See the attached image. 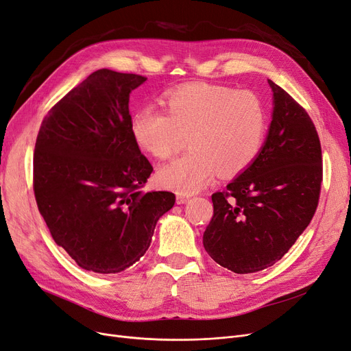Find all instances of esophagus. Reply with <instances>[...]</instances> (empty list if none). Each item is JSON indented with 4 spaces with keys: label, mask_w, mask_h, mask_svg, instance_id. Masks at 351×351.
I'll use <instances>...</instances> for the list:
<instances>
[{
    "label": "esophagus",
    "mask_w": 351,
    "mask_h": 351,
    "mask_svg": "<svg viewBox=\"0 0 351 351\" xmlns=\"http://www.w3.org/2000/svg\"><path fill=\"white\" fill-rule=\"evenodd\" d=\"M177 204H184V203H187L189 200H190V197L189 195H186V194H177Z\"/></svg>",
    "instance_id": "obj_1"
}]
</instances>
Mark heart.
Masks as SVG:
<instances>
[{
	"label": "heart",
	"instance_id": "b5f03b06",
	"mask_svg": "<svg viewBox=\"0 0 351 351\" xmlns=\"http://www.w3.org/2000/svg\"><path fill=\"white\" fill-rule=\"evenodd\" d=\"M164 106L145 105L131 118L135 144L156 158L191 149L160 168L165 189L193 194L204 189L217 171L232 177L255 162L265 144L268 114L261 97L206 82H191L164 95Z\"/></svg>",
	"mask_w": 351,
	"mask_h": 351
}]
</instances>
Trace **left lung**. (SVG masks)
I'll list each match as a JSON object with an SVG mask.
<instances>
[{
	"label": "left lung",
	"mask_w": 351,
	"mask_h": 351,
	"mask_svg": "<svg viewBox=\"0 0 351 351\" xmlns=\"http://www.w3.org/2000/svg\"><path fill=\"white\" fill-rule=\"evenodd\" d=\"M274 114L262 151L224 191L212 195L207 254L234 274L281 259L310 224L322 181L321 144L306 110L272 80Z\"/></svg>",
	"instance_id": "8db88e82"
}]
</instances>
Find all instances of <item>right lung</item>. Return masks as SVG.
<instances>
[{
  "mask_svg": "<svg viewBox=\"0 0 351 351\" xmlns=\"http://www.w3.org/2000/svg\"><path fill=\"white\" fill-rule=\"evenodd\" d=\"M147 80L96 70L56 104L36 139L33 189L54 242L80 268L117 274L149 247L170 191H143L152 165L131 134L130 93Z\"/></svg>",
  "mask_w": 351,
  "mask_h": 351,
  "instance_id": "add662e5",
  "label": "right lung"
}]
</instances>
